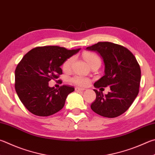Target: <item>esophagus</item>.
<instances>
[{
  "label": "esophagus",
  "instance_id": "obj_1",
  "mask_svg": "<svg viewBox=\"0 0 155 155\" xmlns=\"http://www.w3.org/2000/svg\"><path fill=\"white\" fill-rule=\"evenodd\" d=\"M83 90H85L83 88H79V87H75V91H83Z\"/></svg>",
  "mask_w": 155,
  "mask_h": 155
}]
</instances>
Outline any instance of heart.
<instances>
[{
  "instance_id": "heart-1",
  "label": "heart",
  "mask_w": 155,
  "mask_h": 155,
  "mask_svg": "<svg viewBox=\"0 0 155 155\" xmlns=\"http://www.w3.org/2000/svg\"><path fill=\"white\" fill-rule=\"evenodd\" d=\"M83 56L90 66L95 63H100V58L98 57L97 55H96L94 53L87 51L83 53ZM73 61H74V58L73 57H70L68 59H66L62 64L63 70H64L65 72L69 71L70 68H71ZM71 82L78 86H85L89 83V80L88 78L81 77V76L77 75L74 76L72 78H71Z\"/></svg>"
}]
</instances>
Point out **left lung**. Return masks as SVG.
<instances>
[{"mask_svg":"<svg viewBox=\"0 0 155 155\" xmlns=\"http://www.w3.org/2000/svg\"><path fill=\"white\" fill-rule=\"evenodd\" d=\"M87 49L99 53L104 62V75L94 86L110 88L105 95L94 89L96 99L91 108L102 117H119L127 110L139 93L141 79L139 64L128 49L110 42H98Z\"/></svg>","mask_w":155,"mask_h":155,"instance_id":"1","label":"left lung"}]
</instances>
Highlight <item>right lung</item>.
I'll list each match as a JSON object with an SVG mask.
<instances>
[{
    "label": "right lung",
    "instance_id": "1",
    "mask_svg": "<svg viewBox=\"0 0 155 155\" xmlns=\"http://www.w3.org/2000/svg\"><path fill=\"white\" fill-rule=\"evenodd\" d=\"M79 50L59 46L37 47L19 61L15 71V89L31 113L47 117L63 108L67 96L74 88L64 85L55 89L49 87V81L58 79L62 74L60 66L64 61Z\"/></svg>",
    "mask_w": 155,
    "mask_h": 155
}]
</instances>
